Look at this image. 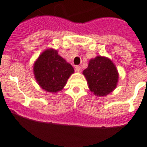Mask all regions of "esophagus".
Returning <instances> with one entry per match:
<instances>
[{
    "mask_svg": "<svg viewBox=\"0 0 147 147\" xmlns=\"http://www.w3.org/2000/svg\"><path fill=\"white\" fill-rule=\"evenodd\" d=\"M75 69H76V71H77V72H80V71H82V67L80 65H76Z\"/></svg>",
    "mask_w": 147,
    "mask_h": 147,
    "instance_id": "34e87169",
    "label": "esophagus"
}]
</instances>
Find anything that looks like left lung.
<instances>
[{"instance_id":"1","label":"left lung","mask_w":147,"mask_h":147,"mask_svg":"<svg viewBox=\"0 0 147 147\" xmlns=\"http://www.w3.org/2000/svg\"><path fill=\"white\" fill-rule=\"evenodd\" d=\"M88 88L95 96H107L113 92L119 82L116 66L108 57L96 56L83 71Z\"/></svg>"}]
</instances>
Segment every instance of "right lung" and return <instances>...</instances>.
<instances>
[{
  "mask_svg": "<svg viewBox=\"0 0 147 147\" xmlns=\"http://www.w3.org/2000/svg\"><path fill=\"white\" fill-rule=\"evenodd\" d=\"M74 71L71 64L53 48L47 49L40 53L33 65V72L38 84L45 91L53 94L63 90Z\"/></svg>",
  "mask_w": 147,
  "mask_h": 147,
  "instance_id": "obj_1",
  "label": "right lung"
}]
</instances>
